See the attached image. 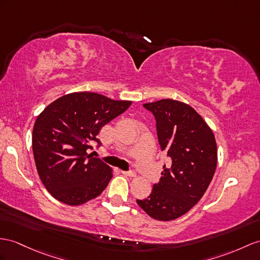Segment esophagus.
<instances>
[{"label": "esophagus", "instance_id": "esophagus-1", "mask_svg": "<svg viewBox=\"0 0 260 260\" xmlns=\"http://www.w3.org/2000/svg\"><path fill=\"white\" fill-rule=\"evenodd\" d=\"M121 173L126 175V176H131V178H134V176H136L135 171H121Z\"/></svg>", "mask_w": 260, "mask_h": 260}]
</instances>
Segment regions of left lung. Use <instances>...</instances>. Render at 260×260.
Instances as JSON below:
<instances>
[{
  "instance_id": "8db88e82",
  "label": "left lung",
  "mask_w": 260,
  "mask_h": 260,
  "mask_svg": "<svg viewBox=\"0 0 260 260\" xmlns=\"http://www.w3.org/2000/svg\"><path fill=\"white\" fill-rule=\"evenodd\" d=\"M156 121L157 140L171 163L147 199L137 200L149 216L172 220L187 213L204 195L217 164L212 129L191 106L173 99L144 104Z\"/></svg>"
}]
</instances>
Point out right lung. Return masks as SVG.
Wrapping results in <instances>:
<instances>
[{
  "label": "right lung",
  "instance_id": "right-lung-1",
  "mask_svg": "<svg viewBox=\"0 0 260 260\" xmlns=\"http://www.w3.org/2000/svg\"><path fill=\"white\" fill-rule=\"evenodd\" d=\"M96 92H73L53 101L37 117L31 144L44 186L67 205H81L103 193L112 170L87 153L100 129L131 106Z\"/></svg>",
  "mask_w": 260,
  "mask_h": 260
}]
</instances>
